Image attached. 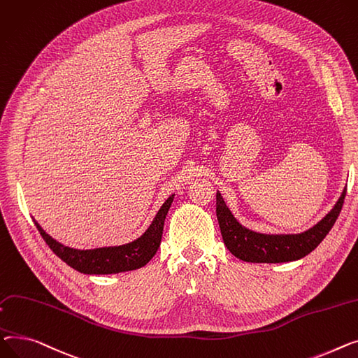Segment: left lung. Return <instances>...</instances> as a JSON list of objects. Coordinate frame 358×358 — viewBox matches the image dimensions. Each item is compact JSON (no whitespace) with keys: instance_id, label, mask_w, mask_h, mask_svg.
Wrapping results in <instances>:
<instances>
[{"instance_id":"1","label":"left lung","mask_w":358,"mask_h":358,"mask_svg":"<svg viewBox=\"0 0 358 358\" xmlns=\"http://www.w3.org/2000/svg\"><path fill=\"white\" fill-rule=\"evenodd\" d=\"M345 194L347 189H344L332 211L305 233L293 236H267L253 233V231L241 227L234 215L229 213L221 194L217 192V218L224 244L231 253L244 262L285 263L299 260L308 256L327 237L341 213Z\"/></svg>"}]
</instances>
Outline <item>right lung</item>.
<instances>
[{
    "instance_id": "add662e5",
    "label": "right lung",
    "mask_w": 358,
    "mask_h": 358,
    "mask_svg": "<svg viewBox=\"0 0 358 358\" xmlns=\"http://www.w3.org/2000/svg\"><path fill=\"white\" fill-rule=\"evenodd\" d=\"M172 202L173 195L166 199V202L159 209L152 225L147 228V231L140 238L118 247L75 250L66 245H62L49 234H46L36 221L34 224L38 229L40 236L43 237V240L50 247L53 253L72 268L80 273H85V275H113V273L140 268L153 259L160 245L164 220Z\"/></svg>"
}]
</instances>
